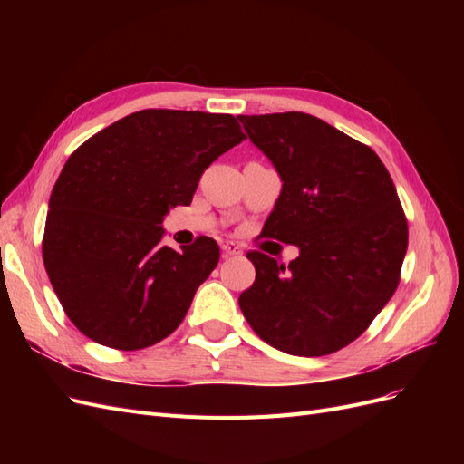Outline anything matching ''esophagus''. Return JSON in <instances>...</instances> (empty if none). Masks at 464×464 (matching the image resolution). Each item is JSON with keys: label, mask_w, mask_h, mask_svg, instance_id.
Instances as JSON below:
<instances>
[{"label": "esophagus", "mask_w": 464, "mask_h": 464, "mask_svg": "<svg viewBox=\"0 0 464 464\" xmlns=\"http://www.w3.org/2000/svg\"><path fill=\"white\" fill-rule=\"evenodd\" d=\"M220 249H222V254L224 256H240L242 254V249H240V246L237 244H234V242H227V244H222L220 246Z\"/></svg>", "instance_id": "34e87169"}]
</instances>
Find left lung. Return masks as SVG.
Here are the masks:
<instances>
[{"label":"left lung","instance_id":"1","mask_svg":"<svg viewBox=\"0 0 464 464\" xmlns=\"http://www.w3.org/2000/svg\"><path fill=\"white\" fill-rule=\"evenodd\" d=\"M283 179L261 236L300 247L290 265L249 251L242 314L286 354L325 356L370 327L395 294L409 224L377 154L304 111L240 116Z\"/></svg>","mask_w":464,"mask_h":464}]
</instances>
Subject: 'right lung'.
I'll return each instance as SVG.
<instances>
[{"instance_id": "obj_1", "label": "right lung", "mask_w": 464, "mask_h": 464, "mask_svg": "<svg viewBox=\"0 0 464 464\" xmlns=\"http://www.w3.org/2000/svg\"><path fill=\"white\" fill-rule=\"evenodd\" d=\"M246 135L230 114L141 110L82 143L50 195L42 257L53 292L91 341L141 350L174 333L220 249L199 236L162 246L168 210Z\"/></svg>"}]
</instances>
